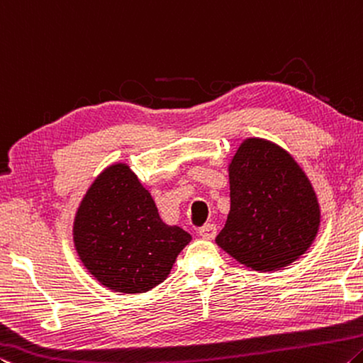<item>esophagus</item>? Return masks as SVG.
Segmentation results:
<instances>
[{
  "label": "esophagus",
  "instance_id": "esophagus-1",
  "mask_svg": "<svg viewBox=\"0 0 363 363\" xmlns=\"http://www.w3.org/2000/svg\"><path fill=\"white\" fill-rule=\"evenodd\" d=\"M198 233L201 238H204V240H213L217 235V227L213 223H207L204 227L199 228Z\"/></svg>",
  "mask_w": 363,
  "mask_h": 363
}]
</instances>
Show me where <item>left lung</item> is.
Segmentation results:
<instances>
[{"label": "left lung", "instance_id": "8db88e82", "mask_svg": "<svg viewBox=\"0 0 363 363\" xmlns=\"http://www.w3.org/2000/svg\"><path fill=\"white\" fill-rule=\"evenodd\" d=\"M230 213L216 242L259 272L280 270L315 240L320 207L298 162L280 146L249 138L230 164Z\"/></svg>", "mask_w": 363, "mask_h": 363}]
</instances>
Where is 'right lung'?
Returning <instances> with one entry per match:
<instances>
[{
    "mask_svg": "<svg viewBox=\"0 0 363 363\" xmlns=\"http://www.w3.org/2000/svg\"><path fill=\"white\" fill-rule=\"evenodd\" d=\"M191 241L160 220L150 191L128 165L106 169L77 211L74 242L88 272L118 293H146L162 283Z\"/></svg>",
    "mask_w": 363,
    "mask_h": 363,
    "instance_id": "1",
    "label": "right lung"
}]
</instances>
